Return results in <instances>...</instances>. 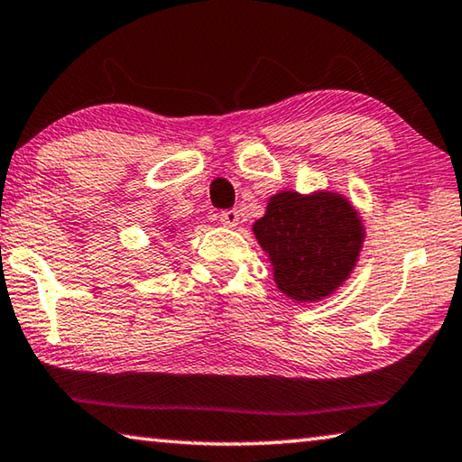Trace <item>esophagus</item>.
Segmentation results:
<instances>
[{"label": "esophagus", "mask_w": 462, "mask_h": 462, "mask_svg": "<svg viewBox=\"0 0 462 462\" xmlns=\"http://www.w3.org/2000/svg\"><path fill=\"white\" fill-rule=\"evenodd\" d=\"M219 222H222L226 228H234V226H238V222H240L238 209H226V211H222V216H219Z\"/></svg>", "instance_id": "obj_1"}]
</instances>
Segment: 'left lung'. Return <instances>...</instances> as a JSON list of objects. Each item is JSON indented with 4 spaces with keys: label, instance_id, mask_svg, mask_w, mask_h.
Returning <instances> with one entry per match:
<instances>
[{
    "label": "left lung",
    "instance_id": "1",
    "mask_svg": "<svg viewBox=\"0 0 462 462\" xmlns=\"http://www.w3.org/2000/svg\"><path fill=\"white\" fill-rule=\"evenodd\" d=\"M275 285L294 302H320L347 282L365 238L362 217L339 193L280 191L253 224Z\"/></svg>",
    "mask_w": 462,
    "mask_h": 462
}]
</instances>
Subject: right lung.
Returning a JSON list of instances; mask_svg holds the SVG:
<instances>
[{
  "mask_svg": "<svg viewBox=\"0 0 462 462\" xmlns=\"http://www.w3.org/2000/svg\"><path fill=\"white\" fill-rule=\"evenodd\" d=\"M168 232H171V234H172V232H174V228H168Z\"/></svg>",
  "mask_w": 462,
  "mask_h": 462,
  "instance_id": "add662e5",
  "label": "right lung"
}]
</instances>
